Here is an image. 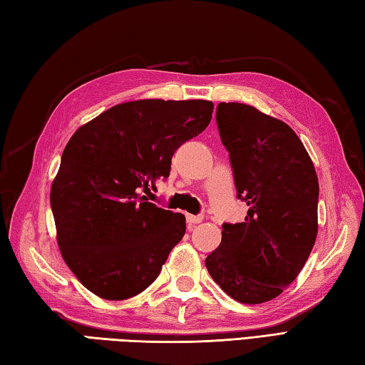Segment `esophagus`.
I'll return each mask as SVG.
<instances>
[{
  "mask_svg": "<svg viewBox=\"0 0 365 365\" xmlns=\"http://www.w3.org/2000/svg\"><path fill=\"white\" fill-rule=\"evenodd\" d=\"M202 220H204L202 215H187V221L190 225H199L202 223Z\"/></svg>",
  "mask_w": 365,
  "mask_h": 365,
  "instance_id": "esophagus-1",
  "label": "esophagus"
}]
</instances>
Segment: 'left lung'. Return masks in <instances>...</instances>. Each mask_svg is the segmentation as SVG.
<instances>
[{"label":"left lung","instance_id":"obj_1","mask_svg":"<svg viewBox=\"0 0 365 365\" xmlns=\"http://www.w3.org/2000/svg\"><path fill=\"white\" fill-rule=\"evenodd\" d=\"M217 123L248 212L244 223L223 225L205 267L237 302L262 304L296 280L315 245L317 170L297 134L253 106L220 103Z\"/></svg>","mask_w":365,"mask_h":365}]
</instances>
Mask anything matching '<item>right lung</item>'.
<instances>
[{
  "mask_svg": "<svg viewBox=\"0 0 365 365\" xmlns=\"http://www.w3.org/2000/svg\"><path fill=\"white\" fill-rule=\"evenodd\" d=\"M212 112L205 99L128 101L69 139L50 205L63 259L93 294L125 301L160 275L187 225L140 191L169 177L174 152L209 126Z\"/></svg>",
  "mask_w": 365,
  "mask_h": 365,
  "instance_id": "add662e5",
  "label": "right lung"
}]
</instances>
